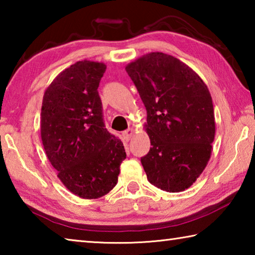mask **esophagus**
I'll return each instance as SVG.
<instances>
[{"label":"esophagus","mask_w":255,"mask_h":255,"mask_svg":"<svg viewBox=\"0 0 255 255\" xmlns=\"http://www.w3.org/2000/svg\"><path fill=\"white\" fill-rule=\"evenodd\" d=\"M133 132H135V130H133V128H128L127 130H125V131L123 132L124 139L126 140V141L130 140V138H131V136L133 135Z\"/></svg>","instance_id":"34e87169"}]
</instances>
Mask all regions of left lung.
Instances as JSON below:
<instances>
[{"instance_id":"1","label":"left lung","mask_w":255,"mask_h":255,"mask_svg":"<svg viewBox=\"0 0 255 255\" xmlns=\"http://www.w3.org/2000/svg\"><path fill=\"white\" fill-rule=\"evenodd\" d=\"M126 72L147 111L152 147L140 158L147 180L164 191H184L199 178L213 150L209 90L192 68L158 51L129 63Z\"/></svg>"}]
</instances>
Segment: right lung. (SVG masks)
Wrapping results in <instances>:
<instances>
[{"instance_id": "1", "label": "right lung", "mask_w": 255, "mask_h": 255, "mask_svg": "<svg viewBox=\"0 0 255 255\" xmlns=\"http://www.w3.org/2000/svg\"><path fill=\"white\" fill-rule=\"evenodd\" d=\"M106 64L81 60L60 72L44 93L40 133L57 176L75 196L98 199L118 182L123 141L105 128L98 88Z\"/></svg>"}]
</instances>
